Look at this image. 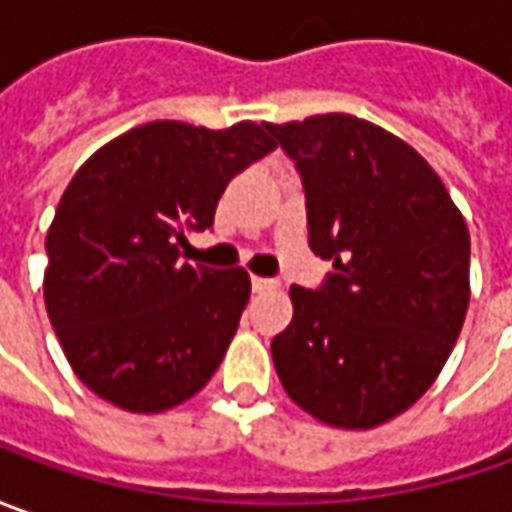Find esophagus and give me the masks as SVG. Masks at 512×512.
<instances>
[{
  "label": "esophagus",
  "instance_id": "1",
  "mask_svg": "<svg viewBox=\"0 0 512 512\" xmlns=\"http://www.w3.org/2000/svg\"><path fill=\"white\" fill-rule=\"evenodd\" d=\"M250 282H253V290H256V293H270V290H276V287H279L276 279H265V276H253Z\"/></svg>",
  "mask_w": 512,
  "mask_h": 512
}]
</instances>
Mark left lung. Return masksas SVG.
I'll return each mask as SVG.
<instances>
[{"label":"left lung","mask_w":512,"mask_h":512,"mask_svg":"<svg viewBox=\"0 0 512 512\" xmlns=\"http://www.w3.org/2000/svg\"><path fill=\"white\" fill-rule=\"evenodd\" d=\"M296 162L307 245L333 262L319 290L290 287L273 344L287 396L313 419L370 430L442 373L470 305V233L439 173L390 130L347 113L267 125Z\"/></svg>","instance_id":"1"}]
</instances>
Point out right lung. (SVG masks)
Returning <instances> with one entry per match:
<instances>
[{
    "label": "right lung",
    "instance_id": "add662e5",
    "mask_svg": "<svg viewBox=\"0 0 512 512\" xmlns=\"http://www.w3.org/2000/svg\"><path fill=\"white\" fill-rule=\"evenodd\" d=\"M276 150L267 125L148 122L65 187L45 250V307L73 373L130 413H165L222 364L250 299L245 267L187 265L227 182Z\"/></svg>",
    "mask_w": 512,
    "mask_h": 512
}]
</instances>
